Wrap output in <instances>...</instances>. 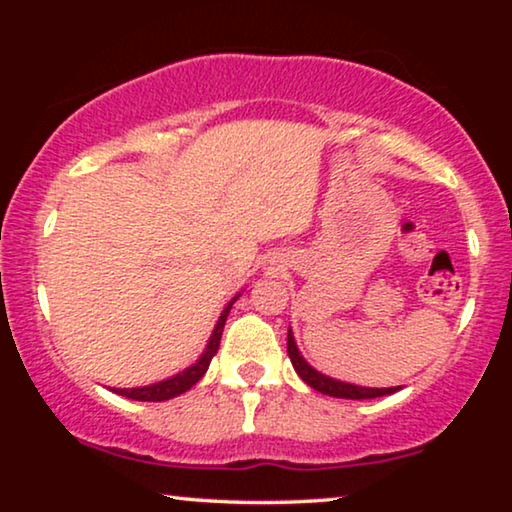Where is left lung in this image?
I'll return each instance as SVG.
<instances>
[{"label": "left lung", "mask_w": 512, "mask_h": 512, "mask_svg": "<svg viewBox=\"0 0 512 512\" xmlns=\"http://www.w3.org/2000/svg\"><path fill=\"white\" fill-rule=\"evenodd\" d=\"M286 352H289V359L296 368V373L300 375V380L305 384H310L312 389L321 391V394L333 396V398H349V401H363V398H380V396H389L396 394L401 387H389V389H375V387H359V384H349L342 380H335V377H328L324 373H319L317 368H312L310 363L303 359L300 349L296 345V338H293L291 328H289V338H286Z\"/></svg>", "instance_id": "left-lung-1"}]
</instances>
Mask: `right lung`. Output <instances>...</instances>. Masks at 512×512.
<instances>
[{
  "instance_id": "obj_1",
  "label": "right lung",
  "mask_w": 512,
  "mask_h": 512,
  "mask_svg": "<svg viewBox=\"0 0 512 512\" xmlns=\"http://www.w3.org/2000/svg\"><path fill=\"white\" fill-rule=\"evenodd\" d=\"M237 298H240V293H237V296H235L233 300H230V303H228L226 307H223L221 317H219V321H216L212 335H209L205 352H202V354L198 356V361L191 363V366L181 370V373L167 377V380H160V382H156V384H146V387H132V389H111V391H116L118 396L132 398V401H153V403H156V401H170V398L184 394V391L191 389L193 384L198 382L200 377L207 373V368H209V363H212L214 354L219 352L223 326H226V319H228V314H230V307H233V303H235Z\"/></svg>"
}]
</instances>
